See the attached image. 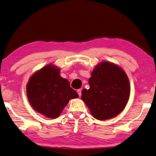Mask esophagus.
Returning a JSON list of instances; mask_svg holds the SVG:
<instances>
[{
	"label": "esophagus",
	"mask_w": 156,
	"mask_h": 156,
	"mask_svg": "<svg viewBox=\"0 0 156 156\" xmlns=\"http://www.w3.org/2000/svg\"><path fill=\"white\" fill-rule=\"evenodd\" d=\"M81 92H82V90H80V89H78V90H77V93H78V94L79 96H81Z\"/></svg>",
	"instance_id": "obj_1"
}]
</instances>
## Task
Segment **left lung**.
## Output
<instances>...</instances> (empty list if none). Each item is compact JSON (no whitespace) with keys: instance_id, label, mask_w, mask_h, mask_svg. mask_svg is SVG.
<instances>
[{"instance_id":"left-lung-1","label":"left lung","mask_w":156,"mask_h":156,"mask_svg":"<svg viewBox=\"0 0 156 156\" xmlns=\"http://www.w3.org/2000/svg\"><path fill=\"white\" fill-rule=\"evenodd\" d=\"M90 88L83 89L81 99L99 120L114 118L125 108L130 97V83L126 72L115 63L103 61L91 72Z\"/></svg>"}]
</instances>
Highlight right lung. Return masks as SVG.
<instances>
[{
	"label": "right lung",
	"mask_w": 156,
	"mask_h": 156,
	"mask_svg": "<svg viewBox=\"0 0 156 156\" xmlns=\"http://www.w3.org/2000/svg\"><path fill=\"white\" fill-rule=\"evenodd\" d=\"M26 93L33 109L52 119L58 117L70 99L78 97L69 81L60 76V68L53 64L44 66L30 76Z\"/></svg>",
	"instance_id": "obj_1"
}]
</instances>
